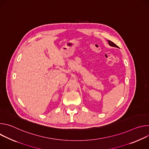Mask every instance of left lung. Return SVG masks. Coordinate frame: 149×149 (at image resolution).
I'll use <instances>...</instances> for the list:
<instances>
[{
    "mask_svg": "<svg viewBox=\"0 0 149 149\" xmlns=\"http://www.w3.org/2000/svg\"><path fill=\"white\" fill-rule=\"evenodd\" d=\"M108 42H109V45H110V46H111V47H113L118 48V47L117 45H116L114 43H113V42H111V41H110V40H108Z\"/></svg>",
    "mask_w": 149,
    "mask_h": 149,
    "instance_id": "8db88e82",
    "label": "left lung"
}]
</instances>
